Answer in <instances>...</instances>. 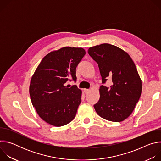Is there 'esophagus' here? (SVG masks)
I'll list each match as a JSON object with an SVG mask.
<instances>
[{
	"mask_svg": "<svg viewBox=\"0 0 161 161\" xmlns=\"http://www.w3.org/2000/svg\"><path fill=\"white\" fill-rule=\"evenodd\" d=\"M83 90H84V92L85 94H87V93H88L89 92H90V90L89 89H86V88H85Z\"/></svg>",
	"mask_w": 161,
	"mask_h": 161,
	"instance_id": "esophagus-1",
	"label": "esophagus"
}]
</instances>
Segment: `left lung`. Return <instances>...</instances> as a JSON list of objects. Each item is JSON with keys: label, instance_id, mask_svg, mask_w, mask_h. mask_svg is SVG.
<instances>
[{"label": "left lung", "instance_id": "obj_1", "mask_svg": "<svg viewBox=\"0 0 161 161\" xmlns=\"http://www.w3.org/2000/svg\"><path fill=\"white\" fill-rule=\"evenodd\" d=\"M88 53L98 64L102 77L100 99L94 105L104 119L119 122L133 111L142 89V81L130 57L122 49L104 43L90 47ZM108 78L112 80L109 87L103 85Z\"/></svg>", "mask_w": 161, "mask_h": 161}]
</instances>
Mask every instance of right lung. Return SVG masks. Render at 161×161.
I'll use <instances>...</instances> for the list:
<instances>
[{"instance_id":"obj_1","label":"right lung","mask_w":161,"mask_h":161,"mask_svg":"<svg viewBox=\"0 0 161 161\" xmlns=\"http://www.w3.org/2000/svg\"><path fill=\"white\" fill-rule=\"evenodd\" d=\"M85 55L81 48L64 47L46 55L36 69L31 81V99L39 116L48 124L60 127L75 119L81 91L66 83L76 81V67Z\"/></svg>"}]
</instances>
